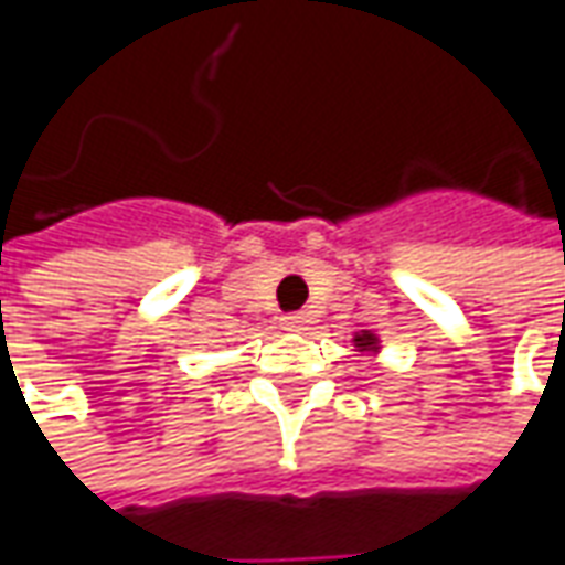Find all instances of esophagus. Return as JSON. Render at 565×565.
<instances>
[{"mask_svg":"<svg viewBox=\"0 0 565 565\" xmlns=\"http://www.w3.org/2000/svg\"><path fill=\"white\" fill-rule=\"evenodd\" d=\"M307 326H310V319H307L303 313L282 316V328H286V331H307Z\"/></svg>","mask_w":565,"mask_h":565,"instance_id":"obj_1","label":"esophagus"}]
</instances>
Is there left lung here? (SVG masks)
<instances>
[{
    "label": "left lung",
    "instance_id": "obj_1",
    "mask_svg": "<svg viewBox=\"0 0 565 565\" xmlns=\"http://www.w3.org/2000/svg\"><path fill=\"white\" fill-rule=\"evenodd\" d=\"M374 343H377V340L371 338V334H362V338H355V347H359V350H371Z\"/></svg>",
    "mask_w": 565,
    "mask_h": 565
}]
</instances>
